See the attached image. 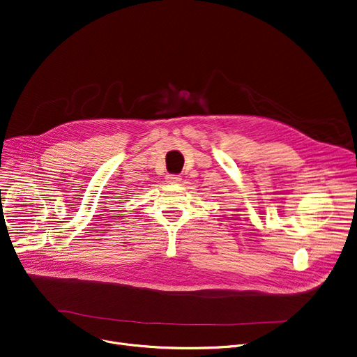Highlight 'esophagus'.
I'll return each mask as SVG.
<instances>
[{
    "instance_id": "34e87169",
    "label": "esophagus",
    "mask_w": 357,
    "mask_h": 357,
    "mask_svg": "<svg viewBox=\"0 0 357 357\" xmlns=\"http://www.w3.org/2000/svg\"><path fill=\"white\" fill-rule=\"evenodd\" d=\"M167 181L172 184H176V183L181 181V177L180 176H167Z\"/></svg>"
}]
</instances>
